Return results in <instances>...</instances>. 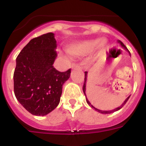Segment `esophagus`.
<instances>
[{"mask_svg": "<svg viewBox=\"0 0 146 146\" xmlns=\"http://www.w3.org/2000/svg\"><path fill=\"white\" fill-rule=\"evenodd\" d=\"M72 69H81L82 68H81L80 66L78 64H72Z\"/></svg>", "mask_w": 146, "mask_h": 146, "instance_id": "obj_1", "label": "esophagus"}]
</instances>
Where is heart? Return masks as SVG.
Masks as SVG:
<instances>
[{
	"label": "heart",
	"instance_id": "b5f03b06",
	"mask_svg": "<svg viewBox=\"0 0 146 146\" xmlns=\"http://www.w3.org/2000/svg\"><path fill=\"white\" fill-rule=\"evenodd\" d=\"M96 45H98L96 50L98 53H102L105 47V42L103 40L99 42V39H88L75 42L69 46L67 48V52L72 57L79 58L90 53Z\"/></svg>",
	"mask_w": 146,
	"mask_h": 146
}]
</instances>
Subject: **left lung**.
I'll use <instances>...</instances> for the list:
<instances>
[{"instance_id":"obj_1","label":"left lung","mask_w":146,"mask_h":146,"mask_svg":"<svg viewBox=\"0 0 146 146\" xmlns=\"http://www.w3.org/2000/svg\"><path fill=\"white\" fill-rule=\"evenodd\" d=\"M118 43L120 44L121 45V47H123V48H124L125 50H126V51H128V52H129V54H130V52H129V50H128V49L126 48V46H125V45L123 44V42H121V41H120V40H118ZM87 74H88V72H85V81H84V84H83V86H82V90H83V92H84L85 96H86V81H87ZM129 97H130V96H128V97L126 98V100H125V101H124V102H123V104H121V106H120V107H118V108H115V109H114V110H108V111H106V110H100L97 109V108H94V106H93L92 104H91V103H90V102H89L87 98H86V102H87L88 104L89 105H90V106L91 107V108H94V109L95 110H96V111L99 112V113H103V114H110V113H114V112L117 111V110H118L121 109V108H123V105H124V104H126V102L128 101V99H129Z\"/></svg>"}]
</instances>
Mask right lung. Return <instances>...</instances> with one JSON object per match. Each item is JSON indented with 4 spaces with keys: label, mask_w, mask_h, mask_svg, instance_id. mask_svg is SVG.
Masks as SVG:
<instances>
[{
    "label": "right lung",
    "mask_w": 146,
    "mask_h": 146,
    "mask_svg": "<svg viewBox=\"0 0 146 146\" xmlns=\"http://www.w3.org/2000/svg\"><path fill=\"white\" fill-rule=\"evenodd\" d=\"M54 33L33 38L16 59L14 91L19 102L34 115H46L60 102L62 86L71 69L60 72L52 64L57 57Z\"/></svg>",
    "instance_id": "right-lung-1"
}]
</instances>
